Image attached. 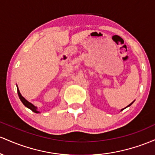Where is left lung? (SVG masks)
Instances as JSON below:
<instances>
[{"instance_id":"8db88e82","label":"left lung","mask_w":155,"mask_h":155,"mask_svg":"<svg viewBox=\"0 0 155 155\" xmlns=\"http://www.w3.org/2000/svg\"><path fill=\"white\" fill-rule=\"evenodd\" d=\"M132 104H133V102H132V103L131 104H130V105H128V106H130V105H132ZM128 106H127V107H128ZM124 109H122V110H124Z\"/></svg>"}]
</instances>
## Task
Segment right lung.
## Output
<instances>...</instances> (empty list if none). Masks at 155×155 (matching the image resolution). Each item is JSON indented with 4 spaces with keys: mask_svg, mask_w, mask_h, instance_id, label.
<instances>
[{
    "mask_svg": "<svg viewBox=\"0 0 155 155\" xmlns=\"http://www.w3.org/2000/svg\"><path fill=\"white\" fill-rule=\"evenodd\" d=\"M17 93H18L19 97H20V100H21V102H22V103H23V105H24L26 106V107H28L29 109H31V110L34 111V113H39V111L36 110V107H35V106H34V105H32V104H31V102H29L28 101L26 100L24 98V97L22 96L21 94H20V91H19L18 88H17Z\"/></svg>",
    "mask_w": 155,
    "mask_h": 155,
    "instance_id": "right-lung-1",
    "label": "right lung"
}]
</instances>
